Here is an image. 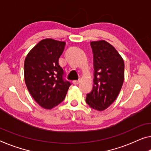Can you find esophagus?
<instances>
[{"label": "esophagus", "mask_w": 151, "mask_h": 151, "mask_svg": "<svg viewBox=\"0 0 151 151\" xmlns=\"http://www.w3.org/2000/svg\"><path fill=\"white\" fill-rule=\"evenodd\" d=\"M73 83H74V84L77 85V84H78L79 83H80V80H73Z\"/></svg>", "instance_id": "1"}]
</instances>
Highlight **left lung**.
Masks as SVG:
<instances>
[{
  "label": "left lung",
  "mask_w": 151,
  "mask_h": 151,
  "mask_svg": "<svg viewBox=\"0 0 151 151\" xmlns=\"http://www.w3.org/2000/svg\"><path fill=\"white\" fill-rule=\"evenodd\" d=\"M93 53V88L86 102L97 111L107 109L119 94L124 80V62L113 46L105 40L90 42Z\"/></svg>",
  "instance_id": "left-lung-1"
}]
</instances>
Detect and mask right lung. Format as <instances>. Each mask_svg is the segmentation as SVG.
Wrapping results in <instances>:
<instances>
[{"label":"right lung","instance_id":"add662e5","mask_svg":"<svg viewBox=\"0 0 151 151\" xmlns=\"http://www.w3.org/2000/svg\"><path fill=\"white\" fill-rule=\"evenodd\" d=\"M66 43L46 38L27 55L24 79L30 94L39 105L51 109L63 101L71 83L63 78V69L59 59Z\"/></svg>","mask_w":151,"mask_h":151}]
</instances>
